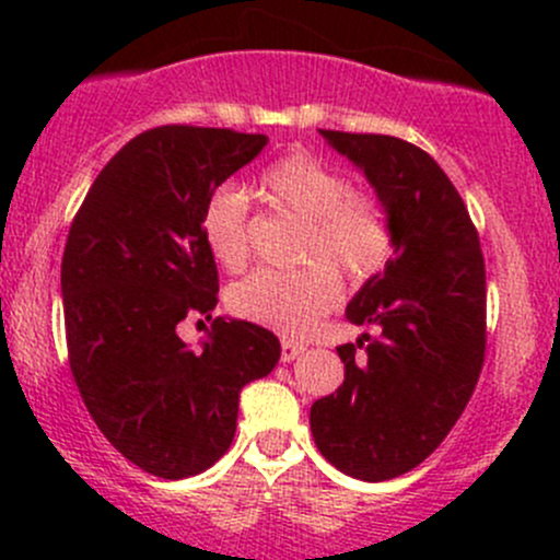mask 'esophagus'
<instances>
[{
	"mask_svg": "<svg viewBox=\"0 0 560 560\" xmlns=\"http://www.w3.org/2000/svg\"><path fill=\"white\" fill-rule=\"evenodd\" d=\"M303 352H306V347H303V343L292 341V338H284V341H281V360H284V363H292V360L301 358Z\"/></svg>",
	"mask_w": 560,
	"mask_h": 560,
	"instance_id": "esophagus-1",
	"label": "esophagus"
}]
</instances>
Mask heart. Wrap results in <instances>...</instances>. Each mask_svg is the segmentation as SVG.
<instances>
[{
    "mask_svg": "<svg viewBox=\"0 0 560 560\" xmlns=\"http://www.w3.org/2000/svg\"><path fill=\"white\" fill-rule=\"evenodd\" d=\"M259 195L306 222L301 259L314 262L246 276L230 290V308L287 336H306L341 301V281L330 264L352 279H365L385 265L389 252L385 211L374 197L352 189V180L338 167L306 151L281 156L259 175ZM200 233L219 265L228 270L244 268L248 259L244 195L233 186L213 189L202 206Z\"/></svg>",
    "mask_w": 560,
    "mask_h": 560,
    "instance_id": "1",
    "label": "heart"
}]
</instances>
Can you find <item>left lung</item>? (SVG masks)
<instances>
[{
    "mask_svg": "<svg viewBox=\"0 0 560 560\" xmlns=\"http://www.w3.org/2000/svg\"><path fill=\"white\" fill-rule=\"evenodd\" d=\"M319 135L374 186L393 257L347 306L352 325H380L382 336L363 332L338 347L343 385L314 400L308 420L316 450L338 471L382 482L420 466L477 387L485 259L477 228L433 156L389 135Z\"/></svg>",
    "mask_w": 560,
    "mask_h": 560,
    "instance_id": "8db88e82",
    "label": "left lung"
}]
</instances>
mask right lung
Returning <instances> with one entry per match:
<instances>
[{"instance_id":"right-lung-1","label":"right lung","mask_w":560,"mask_h":560,"mask_svg":"<svg viewBox=\"0 0 560 560\" xmlns=\"http://www.w3.org/2000/svg\"><path fill=\"white\" fill-rule=\"evenodd\" d=\"M268 145L265 135L171 124L129 140L94 178L61 257L70 369L89 415L127 460L162 479L230 450L238 398L276 369L265 327L224 319L200 233L208 195ZM212 322L200 350L174 327Z\"/></svg>"}]
</instances>
